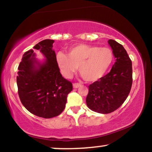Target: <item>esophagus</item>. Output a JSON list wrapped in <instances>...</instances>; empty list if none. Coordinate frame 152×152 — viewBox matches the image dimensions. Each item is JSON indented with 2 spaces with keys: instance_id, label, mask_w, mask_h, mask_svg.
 <instances>
[{
  "instance_id": "34e87169",
  "label": "esophagus",
  "mask_w": 152,
  "mask_h": 152,
  "mask_svg": "<svg viewBox=\"0 0 152 152\" xmlns=\"http://www.w3.org/2000/svg\"><path fill=\"white\" fill-rule=\"evenodd\" d=\"M80 86H81V84H80L79 83H73V86H74V88H78Z\"/></svg>"
}]
</instances>
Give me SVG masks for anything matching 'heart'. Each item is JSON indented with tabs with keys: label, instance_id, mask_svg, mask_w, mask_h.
<instances>
[{
	"label": "heart",
	"instance_id": "obj_1",
	"mask_svg": "<svg viewBox=\"0 0 152 152\" xmlns=\"http://www.w3.org/2000/svg\"><path fill=\"white\" fill-rule=\"evenodd\" d=\"M114 59L112 50L107 47L78 44L68 49L67 54L59 51L56 61L61 73L70 78L78 68L79 74L85 81H96L109 70Z\"/></svg>",
	"mask_w": 152,
	"mask_h": 152
}]
</instances>
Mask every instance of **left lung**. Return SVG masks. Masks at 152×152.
<instances>
[{"label": "left lung", "mask_w": 152, "mask_h": 152, "mask_svg": "<svg viewBox=\"0 0 152 152\" xmlns=\"http://www.w3.org/2000/svg\"><path fill=\"white\" fill-rule=\"evenodd\" d=\"M116 62L111 71L88 86L86 104L92 111L109 114L121 106L132 86V63L126 50L114 40L108 41Z\"/></svg>", "instance_id": "1"}]
</instances>
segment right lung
Wrapping results in <instances>:
<instances>
[{
  "label": "right lung",
  "instance_id": "add662e5",
  "mask_svg": "<svg viewBox=\"0 0 152 152\" xmlns=\"http://www.w3.org/2000/svg\"><path fill=\"white\" fill-rule=\"evenodd\" d=\"M53 40L46 39L34 47L46 56L40 64L32 49L23 54L17 76L18 93L24 107L31 114L45 118L55 117L65 109L72 83L62 76L53 48ZM38 64V67L34 66Z\"/></svg>",
  "mask_w": 152,
  "mask_h": 152
}]
</instances>
